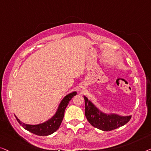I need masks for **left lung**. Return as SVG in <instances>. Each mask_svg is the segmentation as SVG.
<instances>
[{"label": "left lung", "instance_id": "8db88e82", "mask_svg": "<svg viewBox=\"0 0 151 151\" xmlns=\"http://www.w3.org/2000/svg\"><path fill=\"white\" fill-rule=\"evenodd\" d=\"M85 99V115L88 122L100 130L109 131L126 124L131 116H122L116 114H106L101 111L86 96Z\"/></svg>", "mask_w": 151, "mask_h": 151}]
</instances>
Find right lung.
Segmentation results:
<instances>
[{
  "label": "right lung",
  "mask_w": 151,
  "mask_h": 151,
  "mask_svg": "<svg viewBox=\"0 0 151 151\" xmlns=\"http://www.w3.org/2000/svg\"><path fill=\"white\" fill-rule=\"evenodd\" d=\"M76 94V92H73L66 95L61 101L55 115L51 118H50L49 120L43 123H41V124L34 125L27 124L21 122L16 116V118L19 124L24 129L29 131V132L37 135H40V136H47V135H49L55 132L59 128L61 123L63 120V116H64L65 108L68 105L70 101Z\"/></svg>",
  "instance_id": "right-lung-1"
}]
</instances>
